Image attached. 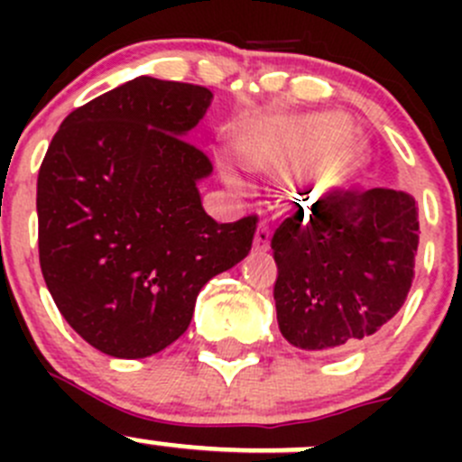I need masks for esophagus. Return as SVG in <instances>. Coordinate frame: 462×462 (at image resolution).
<instances>
[{"label": "esophagus", "instance_id": "obj_1", "mask_svg": "<svg viewBox=\"0 0 462 462\" xmlns=\"http://www.w3.org/2000/svg\"><path fill=\"white\" fill-rule=\"evenodd\" d=\"M254 250L257 253H265L270 248V230L265 226H259L257 232H254V241H253Z\"/></svg>", "mask_w": 462, "mask_h": 462}]
</instances>
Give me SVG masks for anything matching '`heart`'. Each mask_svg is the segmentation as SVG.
Instances as JSON below:
<instances>
[{
    "instance_id": "b5f03b06",
    "label": "heart",
    "mask_w": 462,
    "mask_h": 462,
    "mask_svg": "<svg viewBox=\"0 0 462 462\" xmlns=\"http://www.w3.org/2000/svg\"><path fill=\"white\" fill-rule=\"evenodd\" d=\"M335 114H279L257 120L236 136L235 152L245 170L279 174L277 197L286 205L315 203L342 185L353 156V136ZM227 188L245 189L244 176L218 158Z\"/></svg>"
}]
</instances>
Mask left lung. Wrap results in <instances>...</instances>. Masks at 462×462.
<instances>
[{
  "instance_id": "obj_1",
  "label": "left lung",
  "mask_w": 462,
  "mask_h": 462,
  "mask_svg": "<svg viewBox=\"0 0 462 462\" xmlns=\"http://www.w3.org/2000/svg\"><path fill=\"white\" fill-rule=\"evenodd\" d=\"M416 199L402 189L326 194L274 232L279 330L301 351H339L402 309L416 268Z\"/></svg>"
}]
</instances>
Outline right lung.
Returning a JSON list of instances; mask_svg holds the SVG:
<instances>
[{
  "mask_svg": "<svg viewBox=\"0 0 462 462\" xmlns=\"http://www.w3.org/2000/svg\"><path fill=\"white\" fill-rule=\"evenodd\" d=\"M205 87L141 76L71 111L37 176L40 265L55 306L97 351L141 360L188 330L201 288L245 259L257 218L217 223L185 138Z\"/></svg>",
  "mask_w": 462,
  "mask_h": 462,
  "instance_id": "1",
  "label": "right lung"
}]
</instances>
